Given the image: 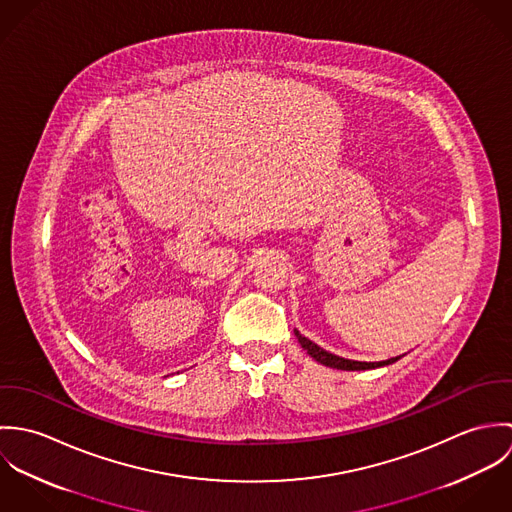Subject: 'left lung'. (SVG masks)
<instances>
[{"label":"left lung","mask_w":512,"mask_h":512,"mask_svg":"<svg viewBox=\"0 0 512 512\" xmlns=\"http://www.w3.org/2000/svg\"><path fill=\"white\" fill-rule=\"evenodd\" d=\"M295 337H297V341L301 343V347L307 351L309 357H313L317 363L331 366V368H341V370H366V368H376V366L392 365V363L398 361V357H396V359L382 361V363H359V361H349V359H341V357H337V355L327 353L325 349L317 347L313 341H309L307 337H303L299 331H295Z\"/></svg>","instance_id":"obj_1"}]
</instances>
